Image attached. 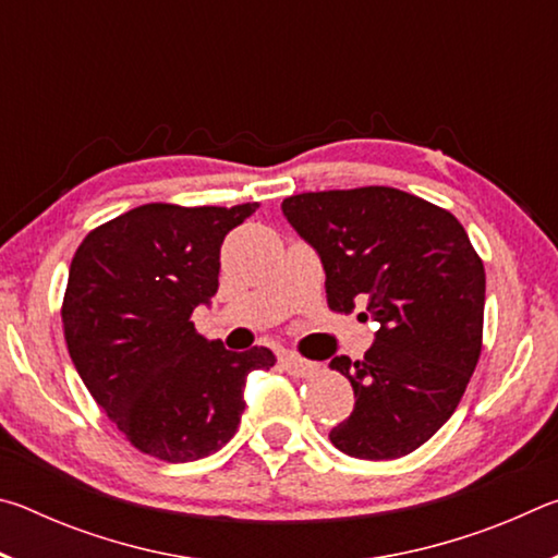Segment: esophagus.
Masks as SVG:
<instances>
[{"mask_svg": "<svg viewBox=\"0 0 558 558\" xmlns=\"http://www.w3.org/2000/svg\"><path fill=\"white\" fill-rule=\"evenodd\" d=\"M282 366H286V372L292 374V376H310V374H315V369H317V364L307 362V359H302V356L292 354V352L282 354Z\"/></svg>", "mask_w": 558, "mask_h": 558, "instance_id": "1", "label": "esophagus"}]
</instances>
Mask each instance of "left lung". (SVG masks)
I'll return each instance as SVG.
<instances>
[{
    "label": "left lung",
    "instance_id": "8db88e82",
    "mask_svg": "<svg viewBox=\"0 0 558 558\" xmlns=\"http://www.w3.org/2000/svg\"><path fill=\"white\" fill-rule=\"evenodd\" d=\"M280 209L323 260L327 305H364L359 317L379 323L362 362H329L356 399L329 440L362 460L409 456L458 409L477 366L483 260L456 216L401 189L307 192Z\"/></svg>",
    "mask_w": 558,
    "mask_h": 558
}]
</instances>
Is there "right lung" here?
<instances>
[{
	"mask_svg": "<svg viewBox=\"0 0 558 558\" xmlns=\"http://www.w3.org/2000/svg\"><path fill=\"white\" fill-rule=\"evenodd\" d=\"M256 209L145 204L90 231L71 260L61 317L73 366L147 456L189 462L223 448L248 374L276 364L268 347L231 352L192 323L219 290L226 233Z\"/></svg>",
	"mask_w": 558,
	"mask_h": 558,
	"instance_id": "1",
	"label": "right lung"
}]
</instances>
